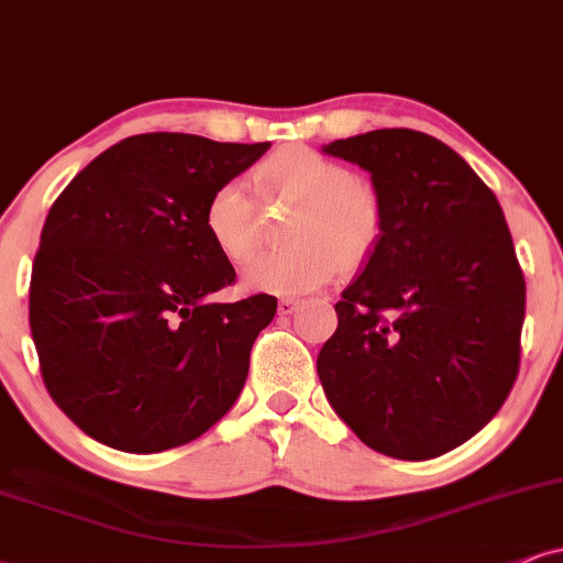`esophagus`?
Wrapping results in <instances>:
<instances>
[{
  "label": "esophagus",
  "instance_id": "obj_1",
  "mask_svg": "<svg viewBox=\"0 0 563 563\" xmlns=\"http://www.w3.org/2000/svg\"><path fill=\"white\" fill-rule=\"evenodd\" d=\"M277 309H280V314H294V311L298 309V301L296 298H280V303H277Z\"/></svg>",
  "mask_w": 563,
  "mask_h": 563
}]
</instances>
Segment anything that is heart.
<instances>
[{"label": "heart", "mask_w": 563, "mask_h": 563, "mask_svg": "<svg viewBox=\"0 0 563 563\" xmlns=\"http://www.w3.org/2000/svg\"><path fill=\"white\" fill-rule=\"evenodd\" d=\"M267 199H286L290 246L262 254L249 265V288L277 296L309 294L327 286L338 267H358L382 233V202L343 163L303 145H288L254 168ZM202 225L220 257L241 265L257 249L262 212L244 181H220L202 210Z\"/></svg>", "instance_id": "heart-1"}]
</instances>
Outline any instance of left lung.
Masks as SVG:
<instances>
[{
  "label": "left lung",
  "instance_id": "obj_1",
  "mask_svg": "<svg viewBox=\"0 0 563 563\" xmlns=\"http://www.w3.org/2000/svg\"><path fill=\"white\" fill-rule=\"evenodd\" d=\"M324 153L372 174L382 233L334 303L319 382L374 452L439 457L499 412L519 372L525 275L501 205L431 134L374 130Z\"/></svg>",
  "mask_w": 563,
  "mask_h": 563
}]
</instances>
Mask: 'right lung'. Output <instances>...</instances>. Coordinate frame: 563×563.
<instances>
[{"mask_svg": "<svg viewBox=\"0 0 563 563\" xmlns=\"http://www.w3.org/2000/svg\"><path fill=\"white\" fill-rule=\"evenodd\" d=\"M269 142L126 137L88 163L48 210L31 275V332L52 400L122 452L202 437L244 387L277 298L208 296L236 283L202 210Z\"/></svg>", "mask_w": 563, "mask_h": 563, "instance_id": "1", "label": "right lung"}]
</instances>
